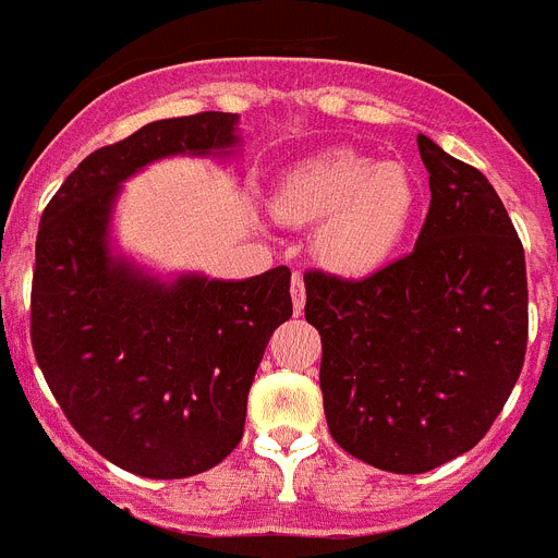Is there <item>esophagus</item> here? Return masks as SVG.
Masks as SVG:
<instances>
[{
    "instance_id": "34e87169",
    "label": "esophagus",
    "mask_w": 558,
    "mask_h": 558,
    "mask_svg": "<svg viewBox=\"0 0 558 558\" xmlns=\"http://www.w3.org/2000/svg\"><path fill=\"white\" fill-rule=\"evenodd\" d=\"M290 295H293V310L295 315H299L304 310V299H307V293H304L302 270H293V276H290Z\"/></svg>"
}]
</instances>
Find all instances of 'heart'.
<instances>
[{"mask_svg": "<svg viewBox=\"0 0 558 558\" xmlns=\"http://www.w3.org/2000/svg\"><path fill=\"white\" fill-rule=\"evenodd\" d=\"M422 209V184L405 161H377L354 147H329L295 161L274 190L284 223L322 220L315 254L338 274L363 276L405 245Z\"/></svg>", "mask_w": 558, "mask_h": 558, "instance_id": "1", "label": "heart"}]
</instances>
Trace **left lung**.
Wrapping results in <instances>:
<instances>
[{
    "instance_id": "1",
    "label": "left lung",
    "mask_w": 558,
    "mask_h": 558,
    "mask_svg": "<svg viewBox=\"0 0 558 558\" xmlns=\"http://www.w3.org/2000/svg\"><path fill=\"white\" fill-rule=\"evenodd\" d=\"M430 209L416 248L352 282L307 270L332 438L377 470L418 475L472 450L525 360V251L481 170L425 133Z\"/></svg>"
}]
</instances>
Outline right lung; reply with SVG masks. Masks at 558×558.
Instances as JSON below:
<instances>
[{
	"label": "right lung",
	"mask_w": 558,
	"mask_h": 558,
	"mask_svg": "<svg viewBox=\"0 0 558 558\" xmlns=\"http://www.w3.org/2000/svg\"><path fill=\"white\" fill-rule=\"evenodd\" d=\"M236 113L150 122L69 172L38 223L29 338L86 445L142 477H190L243 438L270 335L293 315L284 265L223 282L145 274L108 245L122 181L167 156H231Z\"/></svg>",
	"instance_id": "1"
}]
</instances>
